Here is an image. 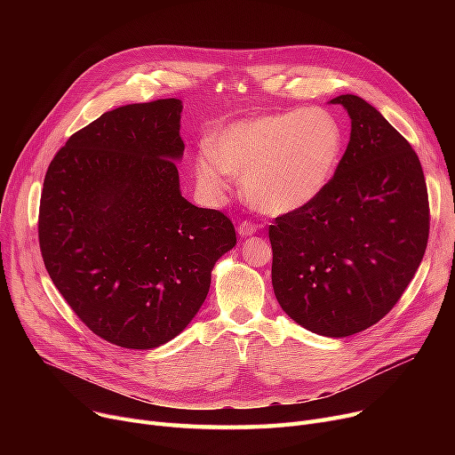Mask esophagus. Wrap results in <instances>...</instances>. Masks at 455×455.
<instances>
[{
  "label": "esophagus",
  "instance_id": "1",
  "mask_svg": "<svg viewBox=\"0 0 455 455\" xmlns=\"http://www.w3.org/2000/svg\"><path fill=\"white\" fill-rule=\"evenodd\" d=\"M256 230H258V225H254L251 221H242L240 225H237V234L240 235H252Z\"/></svg>",
  "mask_w": 455,
  "mask_h": 455
}]
</instances>
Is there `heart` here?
Returning <instances> with one entry per match:
<instances>
[{"label": "heart", "instance_id": "obj_1", "mask_svg": "<svg viewBox=\"0 0 455 455\" xmlns=\"http://www.w3.org/2000/svg\"><path fill=\"white\" fill-rule=\"evenodd\" d=\"M343 131L326 110L297 108L230 124L203 146L196 177L220 194L230 175H243L249 204L266 213H288L315 201L338 172Z\"/></svg>", "mask_w": 455, "mask_h": 455}]
</instances>
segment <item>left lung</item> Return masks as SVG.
Here are the masks:
<instances>
[{
	"label": "left lung",
	"instance_id": "1",
	"mask_svg": "<svg viewBox=\"0 0 455 455\" xmlns=\"http://www.w3.org/2000/svg\"><path fill=\"white\" fill-rule=\"evenodd\" d=\"M350 141L338 172L309 204L269 227L273 290L295 323L347 338L384 319L415 276L429 235L422 165L372 105L338 95Z\"/></svg>",
	"mask_w": 455,
	"mask_h": 455
}]
</instances>
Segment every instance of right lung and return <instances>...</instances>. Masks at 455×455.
<instances>
[{
	"label": "right lung",
	"instance_id": "right-lung-1",
	"mask_svg": "<svg viewBox=\"0 0 455 455\" xmlns=\"http://www.w3.org/2000/svg\"><path fill=\"white\" fill-rule=\"evenodd\" d=\"M180 112L175 98L105 112L69 136L44 179V266L95 336L124 348L179 336L235 245L223 212L180 196Z\"/></svg>",
	"mask_w": 455,
	"mask_h": 455
}]
</instances>
